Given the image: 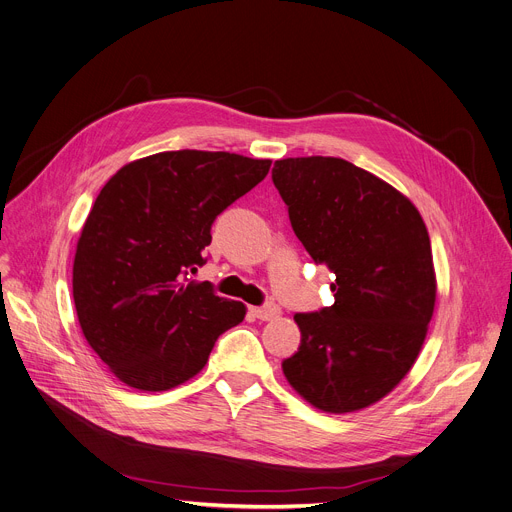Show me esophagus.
I'll list each match as a JSON object with an SVG mask.
<instances>
[{"instance_id":"34e87169","label":"esophagus","mask_w":512,"mask_h":512,"mask_svg":"<svg viewBox=\"0 0 512 512\" xmlns=\"http://www.w3.org/2000/svg\"><path fill=\"white\" fill-rule=\"evenodd\" d=\"M252 314L258 320H275V318L281 316V308L275 306V304H268V306H262V308H252Z\"/></svg>"}]
</instances>
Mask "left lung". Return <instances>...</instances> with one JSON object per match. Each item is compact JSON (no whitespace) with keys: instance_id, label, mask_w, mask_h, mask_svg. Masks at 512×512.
Masks as SVG:
<instances>
[{"instance_id":"8db88e82","label":"left lung","mask_w":512,"mask_h":512,"mask_svg":"<svg viewBox=\"0 0 512 512\" xmlns=\"http://www.w3.org/2000/svg\"><path fill=\"white\" fill-rule=\"evenodd\" d=\"M289 221L335 281V304L295 314L302 343L283 362L299 397L326 413L384 399L413 368L436 306L426 223L384 179L337 157L275 161Z\"/></svg>"}]
</instances>
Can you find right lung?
Here are the masks:
<instances>
[{
    "label": "right lung",
    "instance_id": "add662e5",
    "mask_svg": "<svg viewBox=\"0 0 512 512\" xmlns=\"http://www.w3.org/2000/svg\"><path fill=\"white\" fill-rule=\"evenodd\" d=\"M270 159L167 150L119 169L76 244L72 293L88 345L124 384L159 393L194 378L246 316L208 281L188 283L217 215L260 184Z\"/></svg>",
    "mask_w": 512,
    "mask_h": 512
}]
</instances>
